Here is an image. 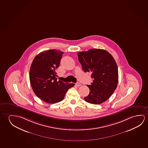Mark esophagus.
<instances>
[{
	"mask_svg": "<svg viewBox=\"0 0 148 148\" xmlns=\"http://www.w3.org/2000/svg\"><path fill=\"white\" fill-rule=\"evenodd\" d=\"M75 85H76L77 86H81V84H80L79 82H77V83H76V84H75Z\"/></svg>",
	"mask_w": 148,
	"mask_h": 148,
	"instance_id": "34e87169",
	"label": "esophagus"
}]
</instances>
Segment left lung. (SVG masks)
I'll list each match as a JSON object with an SVG mask.
<instances>
[{
	"label": "left lung",
	"instance_id": "left-lung-1",
	"mask_svg": "<svg viewBox=\"0 0 148 148\" xmlns=\"http://www.w3.org/2000/svg\"><path fill=\"white\" fill-rule=\"evenodd\" d=\"M78 60L84 72H91L93 82L87 85L90 89L86 102L99 105L111 96L118 82V68L111 54L103 49H92L78 53Z\"/></svg>",
	"mask_w": 148,
	"mask_h": 148
}]
</instances>
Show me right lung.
Segmentation results:
<instances>
[{
    "instance_id": "right-lung-1",
    "label": "right lung",
    "mask_w": 148,
    "mask_h": 148,
    "mask_svg": "<svg viewBox=\"0 0 148 148\" xmlns=\"http://www.w3.org/2000/svg\"><path fill=\"white\" fill-rule=\"evenodd\" d=\"M63 52L53 49L39 53L30 70V84L36 95L45 102L54 103L63 100L66 93L75 84L57 81L56 70Z\"/></svg>"
}]
</instances>
